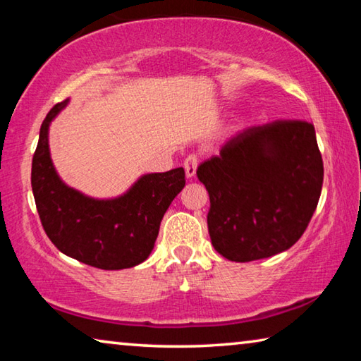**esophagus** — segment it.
Instances as JSON below:
<instances>
[{"mask_svg": "<svg viewBox=\"0 0 361 361\" xmlns=\"http://www.w3.org/2000/svg\"><path fill=\"white\" fill-rule=\"evenodd\" d=\"M197 164H199L197 156H194V154L188 156L185 159V164H183V166H185V172H186L188 178H192V176L195 175V170H197Z\"/></svg>", "mask_w": 361, "mask_h": 361, "instance_id": "34e87169", "label": "esophagus"}]
</instances>
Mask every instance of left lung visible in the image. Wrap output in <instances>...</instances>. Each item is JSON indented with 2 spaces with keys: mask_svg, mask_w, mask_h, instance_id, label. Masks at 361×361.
<instances>
[{
  "mask_svg": "<svg viewBox=\"0 0 361 361\" xmlns=\"http://www.w3.org/2000/svg\"><path fill=\"white\" fill-rule=\"evenodd\" d=\"M210 195L212 245L235 262L279 255L295 245L312 218L323 161L309 121L248 127L200 164Z\"/></svg>",
  "mask_w": 361,
  "mask_h": 361,
  "instance_id": "obj_1",
  "label": "left lung"
}]
</instances>
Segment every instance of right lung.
Wrapping results in <instances>:
<instances>
[{
    "instance_id": "obj_1",
    "label": "right lung",
    "mask_w": 361,
    "mask_h": 361,
    "mask_svg": "<svg viewBox=\"0 0 361 361\" xmlns=\"http://www.w3.org/2000/svg\"><path fill=\"white\" fill-rule=\"evenodd\" d=\"M70 100L42 121L32 164V189L42 228L63 255L92 267L119 271L151 255L164 213L185 188L183 167L145 173L121 195L97 199L60 178L49 149V127Z\"/></svg>"
}]
</instances>
